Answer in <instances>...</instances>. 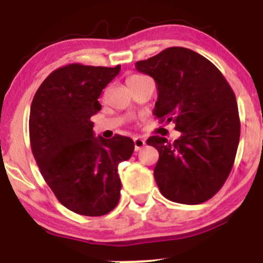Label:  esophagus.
Masks as SVG:
<instances>
[{
  "instance_id": "34e87169",
  "label": "esophagus",
  "mask_w": 263,
  "mask_h": 263,
  "mask_svg": "<svg viewBox=\"0 0 263 263\" xmlns=\"http://www.w3.org/2000/svg\"><path fill=\"white\" fill-rule=\"evenodd\" d=\"M134 142H135V151H140L142 147L146 146V141H144L142 137H135Z\"/></svg>"
}]
</instances>
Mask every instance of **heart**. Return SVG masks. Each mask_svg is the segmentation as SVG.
Here are the masks:
<instances>
[{"mask_svg":"<svg viewBox=\"0 0 263 263\" xmlns=\"http://www.w3.org/2000/svg\"><path fill=\"white\" fill-rule=\"evenodd\" d=\"M138 78H142V75H132V77H129V78H128L127 81H128V80H135V79H138Z\"/></svg>","mask_w":263,"mask_h":263,"instance_id":"heart-1","label":"heart"}]
</instances>
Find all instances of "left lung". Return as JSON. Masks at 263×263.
I'll use <instances>...</instances> for the list:
<instances>
[{"label": "left lung", "mask_w": 263, "mask_h": 263, "mask_svg": "<svg viewBox=\"0 0 263 263\" xmlns=\"http://www.w3.org/2000/svg\"><path fill=\"white\" fill-rule=\"evenodd\" d=\"M136 69L156 81L155 116L180 132L174 142L147 140L159 152L155 179L162 195L188 205L209 200L228 179L240 140L231 86L210 60L188 48H167Z\"/></svg>", "instance_id": "1"}]
</instances>
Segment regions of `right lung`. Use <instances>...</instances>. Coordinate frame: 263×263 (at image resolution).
Masks as SVG:
<instances>
[{
    "instance_id": "right-lung-1",
    "label": "right lung",
    "mask_w": 263,
    "mask_h": 263,
    "mask_svg": "<svg viewBox=\"0 0 263 263\" xmlns=\"http://www.w3.org/2000/svg\"><path fill=\"white\" fill-rule=\"evenodd\" d=\"M121 70L69 64L38 87L29 114V140L39 171L57 199L74 213L101 216L120 200L117 167L134 153V141L93 136L91 116L101 110L104 87Z\"/></svg>"
}]
</instances>
